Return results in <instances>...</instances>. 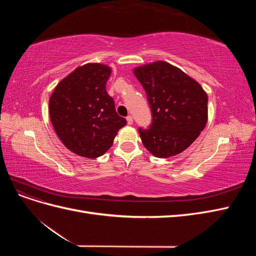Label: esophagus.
Returning a JSON list of instances; mask_svg holds the SVG:
<instances>
[{
  "mask_svg": "<svg viewBox=\"0 0 256 256\" xmlns=\"http://www.w3.org/2000/svg\"><path fill=\"white\" fill-rule=\"evenodd\" d=\"M126 120H127V124H128V125H132V124H134V118H132V116H131V115H128L127 118H126Z\"/></svg>",
  "mask_w": 256,
  "mask_h": 256,
  "instance_id": "esophagus-1",
  "label": "esophagus"
}]
</instances>
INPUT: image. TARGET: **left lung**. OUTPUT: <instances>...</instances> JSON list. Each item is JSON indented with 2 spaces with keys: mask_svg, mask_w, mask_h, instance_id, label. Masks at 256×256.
I'll use <instances>...</instances> for the list:
<instances>
[{
  "mask_svg": "<svg viewBox=\"0 0 256 256\" xmlns=\"http://www.w3.org/2000/svg\"><path fill=\"white\" fill-rule=\"evenodd\" d=\"M134 74L146 92L152 122L138 129L146 150L168 158L196 140L208 120V97L200 84L168 62L136 67Z\"/></svg>",
  "mask_w": 256,
  "mask_h": 256,
  "instance_id": "1",
  "label": "left lung"
}]
</instances>
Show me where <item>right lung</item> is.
<instances>
[{"mask_svg": "<svg viewBox=\"0 0 256 256\" xmlns=\"http://www.w3.org/2000/svg\"><path fill=\"white\" fill-rule=\"evenodd\" d=\"M111 67L88 63L76 67L60 81L49 99L52 126L65 147L76 154L95 159L113 145L127 124L115 111L106 90Z\"/></svg>", "mask_w": 256, "mask_h": 256, "instance_id": "1", "label": "right lung"}]
</instances>
